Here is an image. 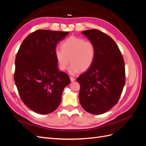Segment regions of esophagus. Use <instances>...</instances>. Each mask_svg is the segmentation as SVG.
<instances>
[{"label": "esophagus", "mask_w": 146, "mask_h": 146, "mask_svg": "<svg viewBox=\"0 0 146 146\" xmlns=\"http://www.w3.org/2000/svg\"><path fill=\"white\" fill-rule=\"evenodd\" d=\"M70 81H71V82H74V81L76 80V78L72 77H70Z\"/></svg>", "instance_id": "1"}]
</instances>
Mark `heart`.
<instances>
[{
  "instance_id": "b5f03b06",
  "label": "heart",
  "mask_w": 146,
  "mask_h": 146,
  "mask_svg": "<svg viewBox=\"0 0 146 146\" xmlns=\"http://www.w3.org/2000/svg\"><path fill=\"white\" fill-rule=\"evenodd\" d=\"M61 48H56L55 56L60 70H64L70 62L69 72L75 75L79 71L85 72L94 63L96 48L93 43L85 39L70 36L61 44Z\"/></svg>"
}]
</instances>
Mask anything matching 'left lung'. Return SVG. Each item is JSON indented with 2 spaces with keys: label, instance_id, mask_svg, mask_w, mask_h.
I'll return each instance as SVG.
<instances>
[{
  "label": "left lung",
  "instance_id": "8db88e82",
  "mask_svg": "<svg viewBox=\"0 0 146 146\" xmlns=\"http://www.w3.org/2000/svg\"><path fill=\"white\" fill-rule=\"evenodd\" d=\"M94 44L96 56L91 67L77 78L83 108L93 114L108 111L119 101L125 85V64L116 42L97 29L82 32Z\"/></svg>",
  "mask_w": 146,
  "mask_h": 146
}]
</instances>
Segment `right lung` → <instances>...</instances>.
I'll list each match as a JSON object with an SVG mask.
<instances>
[{"label": "right lung", "mask_w": 146, "mask_h": 146, "mask_svg": "<svg viewBox=\"0 0 146 146\" xmlns=\"http://www.w3.org/2000/svg\"><path fill=\"white\" fill-rule=\"evenodd\" d=\"M69 32L38 30L25 38L15 59V82L22 101L38 114L58 107L68 74L60 71L55 56L57 44Z\"/></svg>", "instance_id": "obj_1"}]
</instances>
